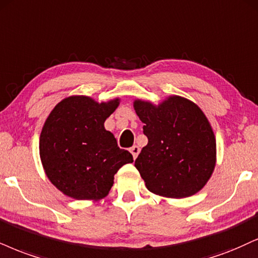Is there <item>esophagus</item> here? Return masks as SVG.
Instances as JSON below:
<instances>
[{"mask_svg":"<svg viewBox=\"0 0 258 258\" xmlns=\"http://www.w3.org/2000/svg\"><path fill=\"white\" fill-rule=\"evenodd\" d=\"M140 151H141V149H140V147L139 146H133L132 148H130V153L133 154V158L134 159H136L138 158V155H139V153H140Z\"/></svg>","mask_w":258,"mask_h":258,"instance_id":"obj_1","label":"esophagus"}]
</instances>
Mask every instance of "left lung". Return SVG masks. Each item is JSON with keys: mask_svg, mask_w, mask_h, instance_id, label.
<instances>
[{"mask_svg": "<svg viewBox=\"0 0 258 258\" xmlns=\"http://www.w3.org/2000/svg\"><path fill=\"white\" fill-rule=\"evenodd\" d=\"M148 144L135 160L146 186L157 195L183 199L202 189L215 167L217 142L202 110L182 97L158 106L135 100Z\"/></svg>", "mask_w": 258, "mask_h": 258, "instance_id": "obj_1", "label": "left lung"}]
</instances>
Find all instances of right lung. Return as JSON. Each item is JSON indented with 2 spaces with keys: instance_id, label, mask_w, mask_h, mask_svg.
<instances>
[{
  "instance_id": "1",
  "label": "right lung",
  "mask_w": 258,
  "mask_h": 258,
  "mask_svg": "<svg viewBox=\"0 0 258 258\" xmlns=\"http://www.w3.org/2000/svg\"><path fill=\"white\" fill-rule=\"evenodd\" d=\"M118 100L99 104L90 97H69L57 104L45 120L39 140L41 163L47 178L67 196L103 199L117 171L134 161L104 128Z\"/></svg>"
}]
</instances>
